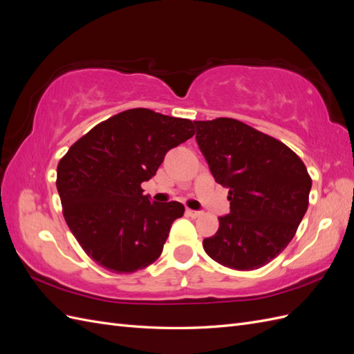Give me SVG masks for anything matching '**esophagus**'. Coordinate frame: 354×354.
Segmentation results:
<instances>
[{"instance_id":"esophagus-1","label":"esophagus","mask_w":354,"mask_h":354,"mask_svg":"<svg viewBox=\"0 0 354 354\" xmlns=\"http://www.w3.org/2000/svg\"><path fill=\"white\" fill-rule=\"evenodd\" d=\"M186 214L189 217H194V218H196V217H201L202 216V212L201 211H194V209H186Z\"/></svg>"}]
</instances>
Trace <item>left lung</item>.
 <instances>
[{"label":"left lung","mask_w":354,"mask_h":354,"mask_svg":"<svg viewBox=\"0 0 354 354\" xmlns=\"http://www.w3.org/2000/svg\"><path fill=\"white\" fill-rule=\"evenodd\" d=\"M195 125L201 152L217 183L229 187L230 201V212L218 217V230L203 239V250L229 269H260L292 241L312 178L286 145L238 120Z\"/></svg>","instance_id":"1"}]
</instances>
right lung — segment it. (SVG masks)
Returning a JSON list of instances; mask_svg holds the SVG:
<instances>
[{
  "label": "right lung",
  "instance_id": "1",
  "mask_svg": "<svg viewBox=\"0 0 354 354\" xmlns=\"http://www.w3.org/2000/svg\"><path fill=\"white\" fill-rule=\"evenodd\" d=\"M190 120L136 108L111 116L59 160L63 217L90 259L112 273H134L159 259L180 202H151L142 183L165 153L195 134Z\"/></svg>",
  "mask_w": 354,
  "mask_h": 354
}]
</instances>
